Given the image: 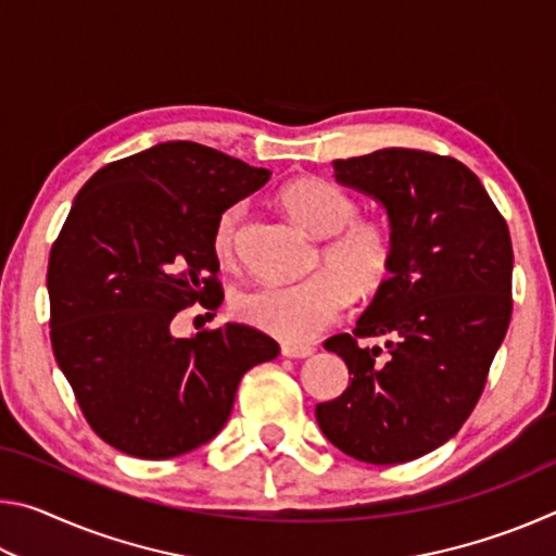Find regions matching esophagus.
I'll return each instance as SVG.
<instances>
[{
    "label": "esophagus",
    "instance_id": "esophagus-1",
    "mask_svg": "<svg viewBox=\"0 0 556 556\" xmlns=\"http://www.w3.org/2000/svg\"><path fill=\"white\" fill-rule=\"evenodd\" d=\"M281 355H287V357H308V355H314V348L312 345H304V343H281Z\"/></svg>",
    "mask_w": 556,
    "mask_h": 556
}]
</instances>
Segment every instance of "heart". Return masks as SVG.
<instances>
[{
  "label": "heart",
  "mask_w": 556,
  "mask_h": 556,
  "mask_svg": "<svg viewBox=\"0 0 556 556\" xmlns=\"http://www.w3.org/2000/svg\"><path fill=\"white\" fill-rule=\"evenodd\" d=\"M279 201L306 230L326 235L316 275L294 285H255L232 301L244 324L287 343L321 336L348 312L351 301L372 299L388 285L397 260V238L390 223L361 215L351 191L324 176H304L281 188ZM248 205L230 203L213 228V255L220 265L238 257V230Z\"/></svg>",
  "instance_id": "1"
}]
</instances>
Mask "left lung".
<instances>
[{"label": "left lung", "mask_w": 556, "mask_h": 556, "mask_svg": "<svg viewBox=\"0 0 556 556\" xmlns=\"http://www.w3.org/2000/svg\"><path fill=\"white\" fill-rule=\"evenodd\" d=\"M333 166L388 208L397 260L353 333L324 343L351 382L316 404V421L348 456L407 464L454 437L481 400L513 316L510 230L454 156L392 147Z\"/></svg>", "instance_id": "8db88e82"}]
</instances>
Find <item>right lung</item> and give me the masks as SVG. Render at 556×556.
<instances>
[{
	"mask_svg": "<svg viewBox=\"0 0 556 556\" xmlns=\"http://www.w3.org/2000/svg\"><path fill=\"white\" fill-rule=\"evenodd\" d=\"M269 172L166 142L92 174L49 257L51 345L90 429L122 454H188L225 427L242 375L277 357L244 324L174 338L172 321L223 304L213 228Z\"/></svg>",
	"mask_w": 556,
	"mask_h": 556,
	"instance_id": "1",
	"label": "right lung"
}]
</instances>
